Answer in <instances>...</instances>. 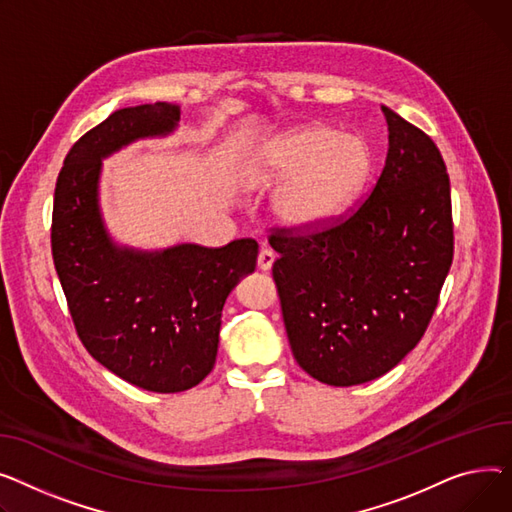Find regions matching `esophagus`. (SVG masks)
Wrapping results in <instances>:
<instances>
[{
	"instance_id": "1",
	"label": "esophagus",
	"mask_w": 512,
	"mask_h": 512,
	"mask_svg": "<svg viewBox=\"0 0 512 512\" xmlns=\"http://www.w3.org/2000/svg\"><path fill=\"white\" fill-rule=\"evenodd\" d=\"M273 262H275V252L268 250V248H262L260 254H258V268L260 270H270V268H273Z\"/></svg>"
}]
</instances>
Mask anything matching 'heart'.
I'll return each instance as SVG.
<instances>
[{"label":"heart","mask_w":512,"mask_h":512,"mask_svg":"<svg viewBox=\"0 0 512 512\" xmlns=\"http://www.w3.org/2000/svg\"><path fill=\"white\" fill-rule=\"evenodd\" d=\"M268 182H287L273 200L275 217L291 229H314L339 217L372 169L370 146L324 126L291 132L262 159Z\"/></svg>","instance_id":"heart-1"}]
</instances>
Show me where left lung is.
<instances>
[{
    "label": "left lung",
    "mask_w": 512,
    "mask_h": 512,
    "mask_svg": "<svg viewBox=\"0 0 512 512\" xmlns=\"http://www.w3.org/2000/svg\"><path fill=\"white\" fill-rule=\"evenodd\" d=\"M388 155L370 194L314 231L270 229L297 364L330 386L370 382L424 337L453 264V206L434 140L382 107Z\"/></svg>",
    "instance_id": "8db88e82"
}]
</instances>
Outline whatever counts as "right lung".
Masks as SVG:
<instances>
[{
	"mask_svg": "<svg viewBox=\"0 0 512 512\" xmlns=\"http://www.w3.org/2000/svg\"><path fill=\"white\" fill-rule=\"evenodd\" d=\"M169 103L126 107L88 130L57 175L51 252L78 339L101 366L150 393H182L215 366L221 310L256 268L250 237L223 248H117L101 221V159L138 138L175 130Z\"/></svg>",
	"mask_w": 512,
	"mask_h": 512,
	"instance_id": "1",
	"label": "right lung"
}]
</instances>
